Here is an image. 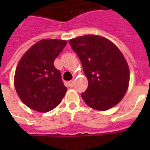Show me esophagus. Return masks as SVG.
<instances>
[{
  "label": "esophagus",
  "mask_w": 150,
  "mask_h": 150,
  "mask_svg": "<svg viewBox=\"0 0 150 150\" xmlns=\"http://www.w3.org/2000/svg\"><path fill=\"white\" fill-rule=\"evenodd\" d=\"M73 85H74V80H71V81L68 82V86L70 88H72Z\"/></svg>",
  "instance_id": "obj_1"
}]
</instances>
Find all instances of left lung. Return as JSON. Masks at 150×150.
Segmentation results:
<instances>
[{
	"label": "left lung",
	"mask_w": 150,
	"mask_h": 150,
	"mask_svg": "<svg viewBox=\"0 0 150 150\" xmlns=\"http://www.w3.org/2000/svg\"><path fill=\"white\" fill-rule=\"evenodd\" d=\"M69 43L81 61L88 87L81 94L89 107L108 110L125 95L129 69L116 45L103 37L88 34L71 39Z\"/></svg>",
	"instance_id": "8db88e82"
}]
</instances>
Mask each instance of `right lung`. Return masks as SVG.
<instances>
[{"instance_id":"obj_1","label":"right lung","mask_w":150,"mask_h":150,"mask_svg":"<svg viewBox=\"0 0 150 150\" xmlns=\"http://www.w3.org/2000/svg\"><path fill=\"white\" fill-rule=\"evenodd\" d=\"M66 45L65 40H41L18 62L15 89L21 101L31 109L47 112L57 107L65 96L67 88L54 62Z\"/></svg>"}]
</instances>
